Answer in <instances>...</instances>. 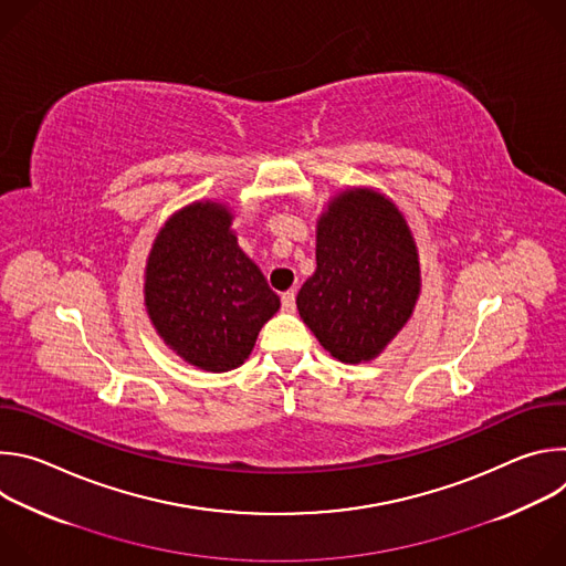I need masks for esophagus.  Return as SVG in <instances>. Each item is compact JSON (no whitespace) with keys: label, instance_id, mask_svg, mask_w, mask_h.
I'll return each instance as SVG.
<instances>
[{"label":"esophagus","instance_id":"34e87169","mask_svg":"<svg viewBox=\"0 0 566 566\" xmlns=\"http://www.w3.org/2000/svg\"><path fill=\"white\" fill-rule=\"evenodd\" d=\"M282 308L284 311H295V291L282 293Z\"/></svg>","mask_w":566,"mask_h":566}]
</instances>
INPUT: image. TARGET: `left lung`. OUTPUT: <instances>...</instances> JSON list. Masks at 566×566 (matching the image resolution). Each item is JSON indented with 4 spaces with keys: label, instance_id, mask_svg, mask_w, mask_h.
I'll list each match as a JSON object with an SVG mask.
<instances>
[{
    "label": "left lung",
    "instance_id": "left-lung-1",
    "mask_svg": "<svg viewBox=\"0 0 566 566\" xmlns=\"http://www.w3.org/2000/svg\"><path fill=\"white\" fill-rule=\"evenodd\" d=\"M315 264L295 300L304 325L340 363L376 358L406 327L421 293L406 217L376 190L340 192L317 219Z\"/></svg>",
    "mask_w": 566,
    "mask_h": 566
}]
</instances>
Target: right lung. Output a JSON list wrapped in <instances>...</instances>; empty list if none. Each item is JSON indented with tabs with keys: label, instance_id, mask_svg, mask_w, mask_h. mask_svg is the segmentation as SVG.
Segmentation results:
<instances>
[{
	"label": "right lung",
	"instance_id": "1",
	"mask_svg": "<svg viewBox=\"0 0 566 566\" xmlns=\"http://www.w3.org/2000/svg\"><path fill=\"white\" fill-rule=\"evenodd\" d=\"M230 226L226 206L190 203L158 230L145 266V306L156 334L186 363L214 374L244 365L280 308Z\"/></svg>",
	"mask_w": 566,
	"mask_h": 566
}]
</instances>
